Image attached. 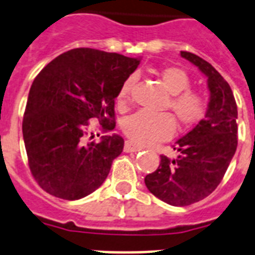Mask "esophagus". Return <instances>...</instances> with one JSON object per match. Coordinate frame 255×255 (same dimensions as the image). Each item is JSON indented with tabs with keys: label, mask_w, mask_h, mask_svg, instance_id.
<instances>
[{
	"label": "esophagus",
	"mask_w": 255,
	"mask_h": 255,
	"mask_svg": "<svg viewBox=\"0 0 255 255\" xmlns=\"http://www.w3.org/2000/svg\"><path fill=\"white\" fill-rule=\"evenodd\" d=\"M142 146H138L136 145V144H133V142L131 141H126V144H124V152H138V150H141Z\"/></svg>",
	"instance_id": "esophagus-1"
}]
</instances>
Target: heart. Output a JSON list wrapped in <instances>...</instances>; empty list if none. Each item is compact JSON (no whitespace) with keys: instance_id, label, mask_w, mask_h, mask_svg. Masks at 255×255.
Listing matches in <instances>:
<instances>
[{"instance_id":"obj_1","label":"heart","mask_w":255,"mask_h":255,"mask_svg":"<svg viewBox=\"0 0 255 255\" xmlns=\"http://www.w3.org/2000/svg\"><path fill=\"white\" fill-rule=\"evenodd\" d=\"M161 84L170 97L166 102V109L174 114L178 124L182 128L191 127L200 122L206 114V98L199 92L190 90L191 80L186 70L178 67H166L158 73ZM133 78L124 81L121 90L117 95V103L119 109L126 110L129 102ZM175 122L170 114H152L148 111H138L123 123V131L134 144H150L162 141L173 134Z\"/></svg>"}]
</instances>
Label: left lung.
<instances>
[{
    "label": "left lung",
    "mask_w": 255,
    "mask_h": 255,
    "mask_svg": "<svg viewBox=\"0 0 255 255\" xmlns=\"http://www.w3.org/2000/svg\"><path fill=\"white\" fill-rule=\"evenodd\" d=\"M181 56L207 76L210 103L204 119L177 140L175 158L161 156L160 166L145 177L153 195L175 207L190 206L219 186L237 148V105L229 84L208 61L191 52Z\"/></svg>",
    "instance_id": "8db88e82"
}]
</instances>
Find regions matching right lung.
<instances>
[{"label": "right lung", "instance_id": "add662e5", "mask_svg": "<svg viewBox=\"0 0 255 255\" xmlns=\"http://www.w3.org/2000/svg\"><path fill=\"white\" fill-rule=\"evenodd\" d=\"M138 64L119 53L74 48L36 76L22 132L31 174L44 191L77 200L105 182L124 140L106 134L93 141L89 121L98 122L103 133L114 131L115 98Z\"/></svg>", "mask_w": 255, "mask_h": 255}]
</instances>
